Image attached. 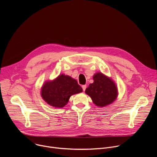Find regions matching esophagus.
Segmentation results:
<instances>
[{
    "label": "esophagus",
    "mask_w": 157,
    "mask_h": 157,
    "mask_svg": "<svg viewBox=\"0 0 157 157\" xmlns=\"http://www.w3.org/2000/svg\"><path fill=\"white\" fill-rule=\"evenodd\" d=\"M82 88L83 89V91H84L86 90V85H82Z\"/></svg>",
    "instance_id": "obj_1"
}]
</instances>
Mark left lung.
Instances as JSON below:
<instances>
[{
	"instance_id": "8db88e82",
	"label": "left lung",
	"mask_w": 157,
	"mask_h": 157,
	"mask_svg": "<svg viewBox=\"0 0 157 157\" xmlns=\"http://www.w3.org/2000/svg\"><path fill=\"white\" fill-rule=\"evenodd\" d=\"M94 82L86 89L85 93L98 107H103L113 103L118 96V89L111 78L101 72L93 76Z\"/></svg>"
}]
</instances>
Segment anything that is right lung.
I'll list each match as a JSON object with an SVG mask.
<instances>
[{
  "instance_id": "1",
  "label": "right lung",
  "mask_w": 157,
  "mask_h": 157,
  "mask_svg": "<svg viewBox=\"0 0 157 157\" xmlns=\"http://www.w3.org/2000/svg\"><path fill=\"white\" fill-rule=\"evenodd\" d=\"M82 92L77 81L68 75L61 74L53 80H47L41 88V96L50 105L62 108L72 95Z\"/></svg>"
}]
</instances>
